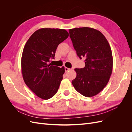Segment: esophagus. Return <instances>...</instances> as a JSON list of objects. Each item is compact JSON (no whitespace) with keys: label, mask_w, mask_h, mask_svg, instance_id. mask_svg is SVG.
Returning <instances> with one entry per match:
<instances>
[{"label":"esophagus","mask_w":132,"mask_h":132,"mask_svg":"<svg viewBox=\"0 0 132 132\" xmlns=\"http://www.w3.org/2000/svg\"><path fill=\"white\" fill-rule=\"evenodd\" d=\"M70 70V69L68 68L65 67V72H67V71H68Z\"/></svg>","instance_id":"esophagus-1"}]
</instances>
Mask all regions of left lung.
<instances>
[{"mask_svg":"<svg viewBox=\"0 0 132 132\" xmlns=\"http://www.w3.org/2000/svg\"><path fill=\"white\" fill-rule=\"evenodd\" d=\"M78 56L85 58V66L75 69L77 77L71 81L75 89L85 97H93L104 89L112 71L110 46L100 31L91 27L69 30Z\"/></svg>","mask_w":132,"mask_h":132,"instance_id":"1","label":"left lung"}]
</instances>
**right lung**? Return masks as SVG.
Segmentation results:
<instances>
[{
  "label": "right lung",
  "instance_id": "1",
  "mask_svg": "<svg viewBox=\"0 0 132 132\" xmlns=\"http://www.w3.org/2000/svg\"><path fill=\"white\" fill-rule=\"evenodd\" d=\"M69 36L64 29L42 28L31 36L23 48L21 71L26 85L38 97L48 100L57 93L64 67L51 65L58 46Z\"/></svg>",
  "mask_w": 132,
  "mask_h": 132
}]
</instances>
